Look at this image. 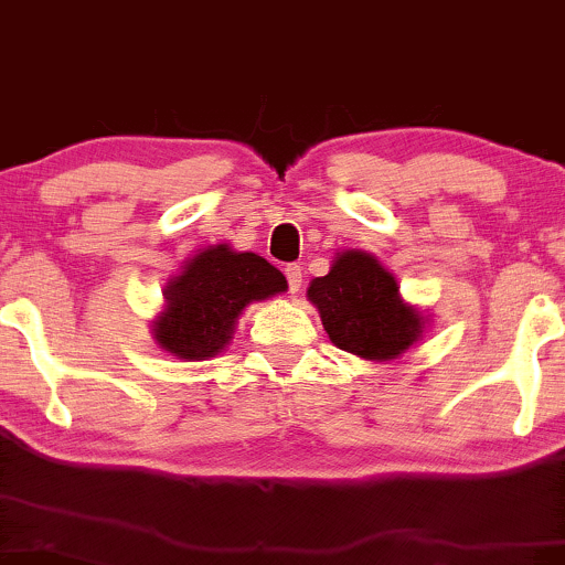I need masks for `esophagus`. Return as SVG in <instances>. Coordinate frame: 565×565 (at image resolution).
<instances>
[{"label": "esophagus", "instance_id": "1", "mask_svg": "<svg viewBox=\"0 0 565 565\" xmlns=\"http://www.w3.org/2000/svg\"><path fill=\"white\" fill-rule=\"evenodd\" d=\"M284 276H287L289 295H297V291L302 289V266H297V263H289V266L284 268Z\"/></svg>", "mask_w": 565, "mask_h": 565}]
</instances>
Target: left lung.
I'll return each mask as SVG.
<instances>
[{"mask_svg":"<svg viewBox=\"0 0 565 565\" xmlns=\"http://www.w3.org/2000/svg\"><path fill=\"white\" fill-rule=\"evenodd\" d=\"M338 349L361 359H395L420 335V315L397 297L395 276L370 253L345 250L307 289Z\"/></svg>","mask_w":565,"mask_h":565,"instance_id":"left-lung-1","label":"left lung"}]
</instances>
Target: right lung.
<instances>
[{
  "label": "right lung",
  "instance_id": "add662e5",
  "mask_svg": "<svg viewBox=\"0 0 565 565\" xmlns=\"http://www.w3.org/2000/svg\"><path fill=\"white\" fill-rule=\"evenodd\" d=\"M287 289V278L255 253L214 245L185 263L168 287V310L154 322V338L178 359L216 356L230 343L245 305Z\"/></svg>",
  "mask_w": 565,
  "mask_h": 565
}]
</instances>
